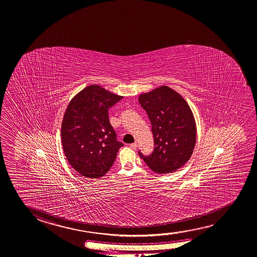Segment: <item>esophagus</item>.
I'll use <instances>...</instances> for the list:
<instances>
[{
	"mask_svg": "<svg viewBox=\"0 0 257 257\" xmlns=\"http://www.w3.org/2000/svg\"><path fill=\"white\" fill-rule=\"evenodd\" d=\"M130 147L132 148V149H134V150H136L137 149V147H138V145H137V143H132L130 145Z\"/></svg>",
	"mask_w": 257,
	"mask_h": 257,
	"instance_id": "esophagus-1",
	"label": "esophagus"
}]
</instances>
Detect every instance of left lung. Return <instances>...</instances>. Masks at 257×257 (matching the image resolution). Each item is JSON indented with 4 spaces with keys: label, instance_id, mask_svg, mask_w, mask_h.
<instances>
[{
    "label": "left lung",
    "instance_id": "1",
    "mask_svg": "<svg viewBox=\"0 0 257 257\" xmlns=\"http://www.w3.org/2000/svg\"><path fill=\"white\" fill-rule=\"evenodd\" d=\"M152 123L154 149L140 157L159 174L180 169L189 160L196 142L194 114L185 99L172 88L161 86L139 97Z\"/></svg>",
    "mask_w": 257,
    "mask_h": 257
}]
</instances>
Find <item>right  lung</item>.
<instances>
[{
	"label": "right lung",
	"instance_id": "obj_1",
	"mask_svg": "<svg viewBox=\"0 0 257 257\" xmlns=\"http://www.w3.org/2000/svg\"><path fill=\"white\" fill-rule=\"evenodd\" d=\"M122 97L90 85L72 98L62 123L63 152L72 169L88 178L105 176L120 148L108 109Z\"/></svg>",
	"mask_w": 257,
	"mask_h": 257
}]
</instances>
